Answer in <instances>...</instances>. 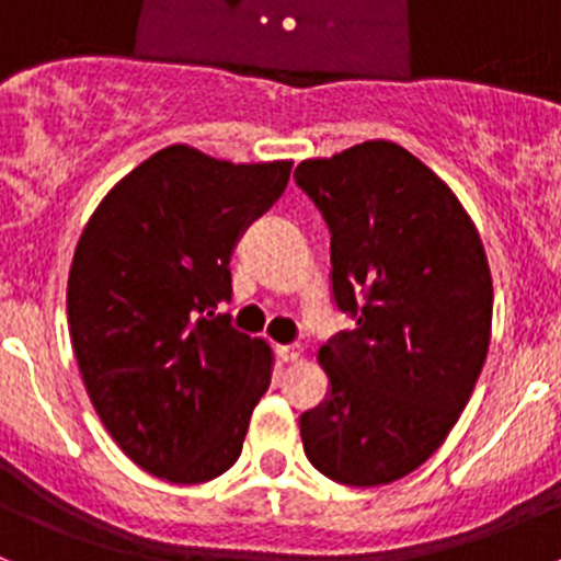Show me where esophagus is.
Returning <instances> with one entry per match:
<instances>
[{
	"instance_id": "1",
	"label": "esophagus",
	"mask_w": 561,
	"mask_h": 561,
	"mask_svg": "<svg viewBox=\"0 0 561 561\" xmlns=\"http://www.w3.org/2000/svg\"><path fill=\"white\" fill-rule=\"evenodd\" d=\"M275 354H277V359H280V362H297V359H300V348H297V345H277Z\"/></svg>"
}]
</instances>
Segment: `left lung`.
<instances>
[{"label":"left lung","instance_id":"8db88e82","mask_svg":"<svg viewBox=\"0 0 561 561\" xmlns=\"http://www.w3.org/2000/svg\"><path fill=\"white\" fill-rule=\"evenodd\" d=\"M331 232L336 309L320 348L331 388L300 415L306 458L345 485H385L447 440L492 340V272L469 213L408 148L368 140L295 168Z\"/></svg>","mask_w":561,"mask_h":561}]
</instances>
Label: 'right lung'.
<instances>
[{
	"instance_id": "obj_1",
	"label": "right lung",
	"mask_w": 561,
	"mask_h": 561,
	"mask_svg": "<svg viewBox=\"0 0 561 561\" xmlns=\"http://www.w3.org/2000/svg\"><path fill=\"white\" fill-rule=\"evenodd\" d=\"M289 171L168 146L83 227L67 284L72 351L103 427L148 474L205 483L241 455L272 351L216 309L232 295L238 238Z\"/></svg>"
}]
</instances>
